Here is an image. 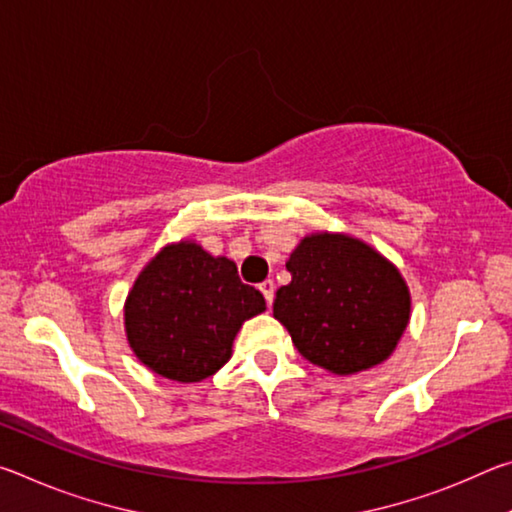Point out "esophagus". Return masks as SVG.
<instances>
[{
    "label": "esophagus",
    "mask_w": 512,
    "mask_h": 512,
    "mask_svg": "<svg viewBox=\"0 0 512 512\" xmlns=\"http://www.w3.org/2000/svg\"><path fill=\"white\" fill-rule=\"evenodd\" d=\"M259 291H262V296L266 298L268 305H271L273 298H275V282L273 280H264L262 284H259Z\"/></svg>",
    "instance_id": "obj_1"
}]
</instances>
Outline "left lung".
<instances>
[{
    "label": "left lung",
    "instance_id": "8db88e82",
    "mask_svg": "<svg viewBox=\"0 0 512 512\" xmlns=\"http://www.w3.org/2000/svg\"><path fill=\"white\" fill-rule=\"evenodd\" d=\"M291 282L275 293L273 316L298 352L348 377L391 359L411 320L409 284L391 259L345 232H311L293 250Z\"/></svg>",
    "mask_w": 512,
    "mask_h": 512
}]
</instances>
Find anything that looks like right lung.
<instances>
[{"mask_svg": "<svg viewBox=\"0 0 512 512\" xmlns=\"http://www.w3.org/2000/svg\"><path fill=\"white\" fill-rule=\"evenodd\" d=\"M262 311L264 296L239 280L232 259L180 239L137 275L124 302V327L133 354L151 372L196 384L230 361L241 325Z\"/></svg>", "mask_w": 512, "mask_h": 512, "instance_id": "obj_1", "label": "right lung"}]
</instances>
